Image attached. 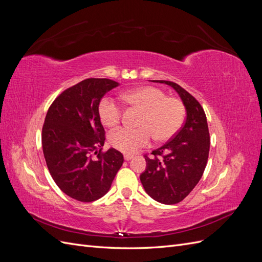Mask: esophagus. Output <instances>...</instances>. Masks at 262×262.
Listing matches in <instances>:
<instances>
[{"label": "esophagus", "mask_w": 262, "mask_h": 262, "mask_svg": "<svg viewBox=\"0 0 262 262\" xmlns=\"http://www.w3.org/2000/svg\"><path fill=\"white\" fill-rule=\"evenodd\" d=\"M123 157H124L125 161H130L131 158H133V155H131V154H124Z\"/></svg>", "instance_id": "esophagus-1"}]
</instances>
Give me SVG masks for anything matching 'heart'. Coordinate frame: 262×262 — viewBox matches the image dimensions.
Here are the masks:
<instances>
[{
  "label": "heart",
  "instance_id": "1",
  "mask_svg": "<svg viewBox=\"0 0 262 262\" xmlns=\"http://www.w3.org/2000/svg\"><path fill=\"white\" fill-rule=\"evenodd\" d=\"M123 104L141 112L139 128H119L110 133L109 142L115 148L132 153L149 144L152 137L157 142H166L176 136L185 120L186 108L177 97L166 96L158 87H138L121 95ZM98 113L101 122L113 128L122 118V108L109 97L102 98Z\"/></svg>",
  "mask_w": 262,
  "mask_h": 262
}]
</instances>
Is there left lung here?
Returning <instances> with one entry per match:
<instances>
[{"mask_svg":"<svg viewBox=\"0 0 262 262\" xmlns=\"http://www.w3.org/2000/svg\"><path fill=\"white\" fill-rule=\"evenodd\" d=\"M165 83L175 90L184 102L187 119L182 128L162 147L145 154L146 169L140 179L146 193L157 202L176 204L192 191L208 163L210 133L205 113L191 94L176 83Z\"/></svg>","mask_w":262,"mask_h":262,"instance_id":"8db88e82","label":"left lung"}]
</instances>
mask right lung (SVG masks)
Masks as SVG:
<instances>
[{
  "label": "right lung",
  "mask_w": 262,
  "mask_h": 262,
  "mask_svg": "<svg viewBox=\"0 0 262 262\" xmlns=\"http://www.w3.org/2000/svg\"><path fill=\"white\" fill-rule=\"evenodd\" d=\"M116 86L108 78H86L63 91L47 113L41 133L47 167L57 186L77 201L105 195L123 164L119 150H98L106 140L99 104Z\"/></svg>",
  "instance_id": "right-lung-1"
}]
</instances>
